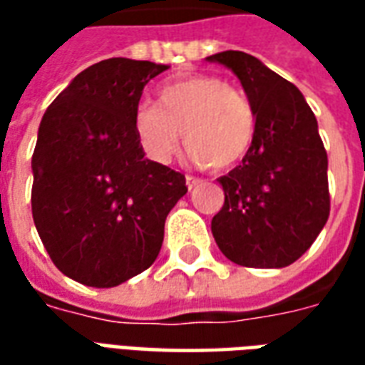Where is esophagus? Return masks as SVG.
<instances>
[{
	"label": "esophagus",
	"instance_id": "34e87169",
	"mask_svg": "<svg viewBox=\"0 0 365 365\" xmlns=\"http://www.w3.org/2000/svg\"><path fill=\"white\" fill-rule=\"evenodd\" d=\"M201 182H203V180H199V178H195V175H187V178H185V185H187V190L190 191L195 190Z\"/></svg>",
	"mask_w": 365,
	"mask_h": 365
}]
</instances>
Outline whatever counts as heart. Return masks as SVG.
<instances>
[{"mask_svg":"<svg viewBox=\"0 0 365 365\" xmlns=\"http://www.w3.org/2000/svg\"><path fill=\"white\" fill-rule=\"evenodd\" d=\"M133 128L143 152L168 164L180 148V133L190 156L215 170L237 166L256 138V111L245 93L215 76H191L164 86L158 105L140 103Z\"/></svg>","mask_w":365,"mask_h":365,"instance_id":"obj_1","label":"heart"}]
</instances>
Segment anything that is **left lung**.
I'll return each mask as SVG.
<instances>
[{"mask_svg":"<svg viewBox=\"0 0 365 365\" xmlns=\"http://www.w3.org/2000/svg\"><path fill=\"white\" fill-rule=\"evenodd\" d=\"M235 72L256 111L242 164L219 178L225 205L211 221L221 252L246 268H285L311 248L330 213L329 158L303 93L240 51L207 56Z\"/></svg>","mask_w":365,"mask_h":365,"instance_id":"obj_1","label":"left lung"}]
</instances>
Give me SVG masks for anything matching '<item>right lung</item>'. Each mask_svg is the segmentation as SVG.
<instances>
[{
    "label": "right lung",
    "instance_id": "obj_1",
    "mask_svg": "<svg viewBox=\"0 0 365 365\" xmlns=\"http://www.w3.org/2000/svg\"><path fill=\"white\" fill-rule=\"evenodd\" d=\"M168 66L109 58L86 68L46 109L33 152V221L54 266L90 287L150 268L185 178L144 158L133 113Z\"/></svg>",
    "mask_w": 365,
    "mask_h": 365
}]
</instances>
